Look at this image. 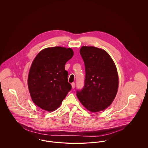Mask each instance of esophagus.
Returning <instances> with one entry per match:
<instances>
[{
  "label": "esophagus",
  "mask_w": 148,
  "mask_h": 148,
  "mask_svg": "<svg viewBox=\"0 0 148 148\" xmlns=\"http://www.w3.org/2000/svg\"><path fill=\"white\" fill-rule=\"evenodd\" d=\"M75 84L74 83H71V87H72V89H74V88H75Z\"/></svg>",
  "instance_id": "esophagus-1"
}]
</instances>
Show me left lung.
Returning a JSON list of instances; mask_svg holds the SVG:
<instances>
[{"label": "left lung", "instance_id": "obj_1", "mask_svg": "<svg viewBox=\"0 0 148 148\" xmlns=\"http://www.w3.org/2000/svg\"><path fill=\"white\" fill-rule=\"evenodd\" d=\"M80 53L85 64L84 88L77 98L92 113L103 111L112 104L118 89L119 77L112 58L103 49L83 46Z\"/></svg>", "mask_w": 148, "mask_h": 148}]
</instances>
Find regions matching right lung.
Listing matches in <instances>:
<instances>
[{"label":"right lung","mask_w":148,"mask_h":148,"mask_svg":"<svg viewBox=\"0 0 148 148\" xmlns=\"http://www.w3.org/2000/svg\"><path fill=\"white\" fill-rule=\"evenodd\" d=\"M73 55L71 48L54 47L42 50L34 59L29 71V92L42 110H56L71 90L65 64Z\"/></svg>","instance_id":"obj_1"}]
</instances>
